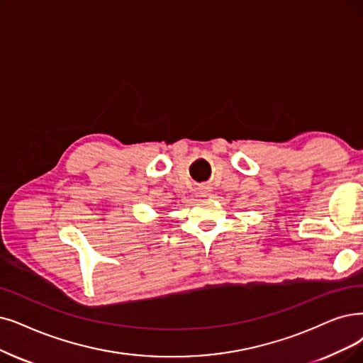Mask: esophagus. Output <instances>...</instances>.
Segmentation results:
<instances>
[{"label":"esophagus","instance_id":"esophagus-1","mask_svg":"<svg viewBox=\"0 0 363 363\" xmlns=\"http://www.w3.org/2000/svg\"><path fill=\"white\" fill-rule=\"evenodd\" d=\"M202 195H204V196L208 195V189H207V187H204V192H202Z\"/></svg>","mask_w":363,"mask_h":363}]
</instances>
